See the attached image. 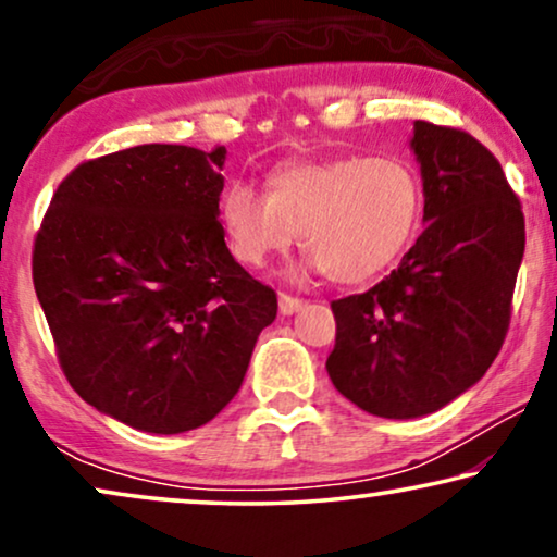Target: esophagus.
Here are the masks:
<instances>
[{
	"mask_svg": "<svg viewBox=\"0 0 557 557\" xmlns=\"http://www.w3.org/2000/svg\"><path fill=\"white\" fill-rule=\"evenodd\" d=\"M304 307V299H299V296H292V294H278V311L284 317H292L296 314Z\"/></svg>",
	"mask_w": 557,
	"mask_h": 557,
	"instance_id": "34e87169",
	"label": "esophagus"
}]
</instances>
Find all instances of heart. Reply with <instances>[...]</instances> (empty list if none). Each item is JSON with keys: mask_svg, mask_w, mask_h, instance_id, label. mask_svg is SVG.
I'll use <instances>...</instances> for the list:
<instances>
[{"mask_svg": "<svg viewBox=\"0 0 557 557\" xmlns=\"http://www.w3.org/2000/svg\"><path fill=\"white\" fill-rule=\"evenodd\" d=\"M421 212V174L400 154L288 162L269 174L265 195L238 180L218 205L238 263L263 269L299 233L307 263L337 284H360L391 269L416 238Z\"/></svg>", "mask_w": 557, "mask_h": 557, "instance_id": "1", "label": "heart"}]
</instances>
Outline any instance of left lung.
Instances as JSON below:
<instances>
[{"label":"left lung","mask_w":557,"mask_h":557,"mask_svg":"<svg viewBox=\"0 0 557 557\" xmlns=\"http://www.w3.org/2000/svg\"><path fill=\"white\" fill-rule=\"evenodd\" d=\"M423 223L398 269L370 292L332 301L337 339L326 372L357 408L421 418L484 377L509 330L524 253L522 205L474 136L416 121Z\"/></svg>","instance_id":"1"}]
</instances>
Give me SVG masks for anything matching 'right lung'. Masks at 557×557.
I'll use <instances>...</instances> for the list:
<instances>
[{
    "label": "right lung",
    "instance_id": "obj_1",
    "mask_svg": "<svg viewBox=\"0 0 557 557\" xmlns=\"http://www.w3.org/2000/svg\"><path fill=\"white\" fill-rule=\"evenodd\" d=\"M225 147L141 144L75 166L33 250L37 301L67 383L147 433L212 421L240 391L276 292L231 256Z\"/></svg>",
    "mask_w": 557,
    "mask_h": 557
}]
</instances>
